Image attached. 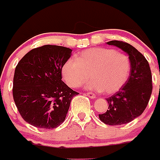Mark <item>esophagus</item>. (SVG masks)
<instances>
[{
    "label": "esophagus",
    "instance_id": "obj_1",
    "mask_svg": "<svg viewBox=\"0 0 160 160\" xmlns=\"http://www.w3.org/2000/svg\"><path fill=\"white\" fill-rule=\"evenodd\" d=\"M87 96L89 97V98H91V99H93V98H96V95H95L93 93H92V92H88V93H87Z\"/></svg>",
    "mask_w": 160,
    "mask_h": 160
}]
</instances>
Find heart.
I'll return each mask as SVG.
<instances>
[{
  "label": "heart",
  "mask_w": 160,
  "mask_h": 160,
  "mask_svg": "<svg viewBox=\"0 0 160 160\" xmlns=\"http://www.w3.org/2000/svg\"><path fill=\"white\" fill-rule=\"evenodd\" d=\"M61 72L70 88H80L90 76L93 79L87 85L88 89L112 94L122 89L128 81L131 62L127 55L115 49L93 48L79 53L76 59H67Z\"/></svg>",
  "instance_id": "1"
}]
</instances>
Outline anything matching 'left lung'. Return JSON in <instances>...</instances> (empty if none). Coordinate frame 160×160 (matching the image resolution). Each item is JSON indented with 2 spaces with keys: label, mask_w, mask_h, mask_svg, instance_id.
<instances>
[{
  "label": "left lung",
  "mask_w": 160,
  "mask_h": 160,
  "mask_svg": "<svg viewBox=\"0 0 160 160\" xmlns=\"http://www.w3.org/2000/svg\"><path fill=\"white\" fill-rule=\"evenodd\" d=\"M107 44L117 46L128 55L131 72L125 86L106 98L108 110L99 114V118L107 125H123L141 115L146 109L152 90L151 70L145 56L128 43L113 40Z\"/></svg>",
  "instance_id": "8db88e82"
}]
</instances>
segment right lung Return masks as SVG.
<instances>
[{
    "mask_svg": "<svg viewBox=\"0 0 160 160\" xmlns=\"http://www.w3.org/2000/svg\"><path fill=\"white\" fill-rule=\"evenodd\" d=\"M72 49L46 45L28 52L14 70L13 98L22 118L52 129L65 120L72 98L79 93L62 80L61 70Z\"/></svg>",
    "mask_w": 160,
    "mask_h": 160,
    "instance_id": "right-lung-1",
    "label": "right lung"
}]
</instances>
